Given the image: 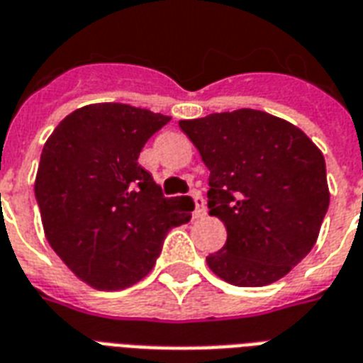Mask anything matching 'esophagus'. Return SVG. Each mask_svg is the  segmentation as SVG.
<instances>
[{
	"label": "esophagus",
	"instance_id": "1",
	"mask_svg": "<svg viewBox=\"0 0 363 363\" xmlns=\"http://www.w3.org/2000/svg\"><path fill=\"white\" fill-rule=\"evenodd\" d=\"M192 200H194V218H200V217H203V215H206L207 213V209H206V200H203V196H201L200 192H198V190H194L192 192Z\"/></svg>",
	"mask_w": 363,
	"mask_h": 363
}]
</instances>
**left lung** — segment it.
<instances>
[{"label": "left lung", "instance_id": "8db88e82", "mask_svg": "<svg viewBox=\"0 0 363 363\" xmlns=\"http://www.w3.org/2000/svg\"><path fill=\"white\" fill-rule=\"evenodd\" d=\"M209 169V215L226 226L207 257L220 280L261 287L311 253L329 207L322 150L298 127L240 108L179 121Z\"/></svg>", "mask_w": 363, "mask_h": 363}]
</instances>
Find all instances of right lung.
I'll use <instances>...</instances> for the list:
<instances>
[{
	"instance_id": "add662e5",
	"label": "right lung",
	"mask_w": 363,
	"mask_h": 363,
	"mask_svg": "<svg viewBox=\"0 0 363 363\" xmlns=\"http://www.w3.org/2000/svg\"><path fill=\"white\" fill-rule=\"evenodd\" d=\"M171 118L121 102L74 110L47 138L35 198L47 242L87 286L118 291L143 280L165 234L190 220V198H163L138 165Z\"/></svg>"
}]
</instances>
